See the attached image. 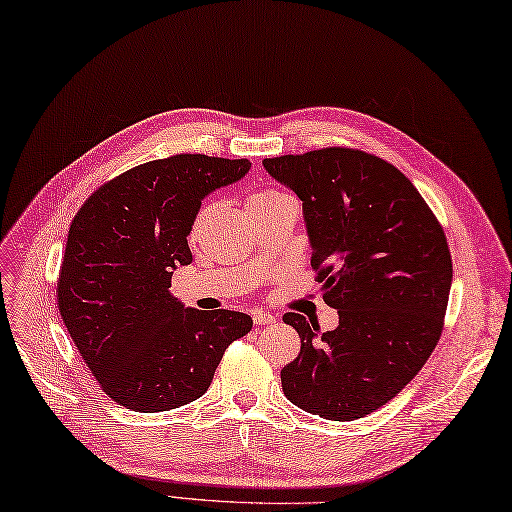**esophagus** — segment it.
<instances>
[{"label":"esophagus","mask_w":512,"mask_h":512,"mask_svg":"<svg viewBox=\"0 0 512 512\" xmlns=\"http://www.w3.org/2000/svg\"><path fill=\"white\" fill-rule=\"evenodd\" d=\"M253 323H255L257 327H261V325H272V323H276V318H274L270 312H266V310H253Z\"/></svg>","instance_id":"1"}]
</instances>
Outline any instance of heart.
I'll return each mask as SVG.
<instances>
[{"mask_svg":"<svg viewBox=\"0 0 512 512\" xmlns=\"http://www.w3.org/2000/svg\"><path fill=\"white\" fill-rule=\"evenodd\" d=\"M276 196H282V194H278V192H270V189H261V192H253L251 196H249V206H253V204H261V202H268V200H272V198H276Z\"/></svg>","mask_w":512,"mask_h":512,"instance_id":"obj_1","label":"heart"}]
</instances>
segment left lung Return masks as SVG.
<instances>
[{
    "label": "left lung",
    "instance_id": "8db88e82",
    "mask_svg": "<svg viewBox=\"0 0 512 512\" xmlns=\"http://www.w3.org/2000/svg\"><path fill=\"white\" fill-rule=\"evenodd\" d=\"M301 200L312 266L339 314L320 333L306 316H282L301 337L280 371L282 392L325 420L365 418L399 394L437 346L451 289L443 227L418 189L382 158L329 147L263 160Z\"/></svg>",
    "mask_w": 512,
    "mask_h": 512
}]
</instances>
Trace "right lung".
Returning <instances> with one entry per match:
<instances>
[{
  "mask_svg": "<svg viewBox=\"0 0 512 512\" xmlns=\"http://www.w3.org/2000/svg\"><path fill=\"white\" fill-rule=\"evenodd\" d=\"M249 160L181 154L130 168L94 192L71 221L59 276L63 323L113 401L141 413L192 403L249 314L196 310L170 293L192 263L187 236L215 189Z\"/></svg>",
  "mask_w": 512,
  "mask_h": 512,
  "instance_id": "add662e5",
  "label": "right lung"
}]
</instances>
